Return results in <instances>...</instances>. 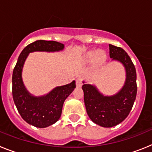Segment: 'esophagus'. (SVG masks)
Instances as JSON below:
<instances>
[{
    "label": "esophagus",
    "instance_id": "1",
    "mask_svg": "<svg viewBox=\"0 0 152 152\" xmlns=\"http://www.w3.org/2000/svg\"><path fill=\"white\" fill-rule=\"evenodd\" d=\"M76 85H77V88H80V87L82 86V79L80 78V77H79V78L76 80Z\"/></svg>",
    "mask_w": 152,
    "mask_h": 152
}]
</instances>
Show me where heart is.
Segmentation results:
<instances>
[{
	"mask_svg": "<svg viewBox=\"0 0 152 152\" xmlns=\"http://www.w3.org/2000/svg\"><path fill=\"white\" fill-rule=\"evenodd\" d=\"M94 52H90L89 54H88V58L91 59V58H92L94 57ZM104 57H105V55L103 54V52H99L96 53V58H97L99 60H100V61L103 60V58H104Z\"/></svg>",
	"mask_w": 152,
	"mask_h": 152,
	"instance_id": "obj_1",
	"label": "heart"
}]
</instances>
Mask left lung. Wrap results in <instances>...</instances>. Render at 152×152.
<instances>
[{
  "label": "left lung",
  "mask_w": 152,
  "mask_h": 152,
  "mask_svg": "<svg viewBox=\"0 0 152 152\" xmlns=\"http://www.w3.org/2000/svg\"><path fill=\"white\" fill-rule=\"evenodd\" d=\"M110 57L124 65L126 79L124 86L113 96H104L95 86L84 84V104L90 119L96 124L110 128L119 124L131 111L137 94L136 72L128 54L120 47L109 45ZM85 83V82H83Z\"/></svg>",
  "instance_id": "1"
}]
</instances>
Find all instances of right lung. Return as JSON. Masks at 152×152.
I'll list each match as a JSON object with an SVG mask.
<instances>
[{
    "instance_id": "1",
    "label": "right lung",
    "mask_w": 152,
    "mask_h": 152,
    "mask_svg": "<svg viewBox=\"0 0 152 152\" xmlns=\"http://www.w3.org/2000/svg\"><path fill=\"white\" fill-rule=\"evenodd\" d=\"M56 41L37 40L25 47L18 58L12 76V94L19 113L27 123L45 128L59 119L64 100L76 88L75 81L54 88L46 95L34 96L26 89L22 80L23 67L28 55L33 52H58L64 49Z\"/></svg>"
}]
</instances>
